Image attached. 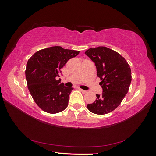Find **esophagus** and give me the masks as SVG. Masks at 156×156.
<instances>
[{
  "label": "esophagus",
  "mask_w": 156,
  "mask_h": 156,
  "mask_svg": "<svg viewBox=\"0 0 156 156\" xmlns=\"http://www.w3.org/2000/svg\"><path fill=\"white\" fill-rule=\"evenodd\" d=\"M79 90H80L81 92H83V94H86L87 93V91H85V90H83V89H79Z\"/></svg>",
  "instance_id": "esophagus-1"
}]
</instances>
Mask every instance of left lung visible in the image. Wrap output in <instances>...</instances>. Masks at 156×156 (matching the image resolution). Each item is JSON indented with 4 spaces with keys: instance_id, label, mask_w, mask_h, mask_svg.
I'll return each instance as SVG.
<instances>
[{
    "instance_id": "left-lung-1",
    "label": "left lung",
    "mask_w": 156,
    "mask_h": 156,
    "mask_svg": "<svg viewBox=\"0 0 156 156\" xmlns=\"http://www.w3.org/2000/svg\"><path fill=\"white\" fill-rule=\"evenodd\" d=\"M85 54L95 63L103 90L87 107L95 114H107L119 106L127 94L131 82L130 66L120 54L106 47L90 48Z\"/></svg>"
}]
</instances>
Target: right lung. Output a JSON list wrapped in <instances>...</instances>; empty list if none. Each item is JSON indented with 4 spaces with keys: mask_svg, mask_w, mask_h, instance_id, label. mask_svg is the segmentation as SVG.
I'll return each mask as SVG.
<instances>
[{
    "mask_svg": "<svg viewBox=\"0 0 156 156\" xmlns=\"http://www.w3.org/2000/svg\"><path fill=\"white\" fill-rule=\"evenodd\" d=\"M79 51L55 46L39 50L28 60L25 77L34 102L44 112L57 113L68 106L72 87L60 83L58 73L69 60Z\"/></svg>",
    "mask_w": 156,
    "mask_h": 156,
    "instance_id": "1",
    "label": "right lung"
}]
</instances>
